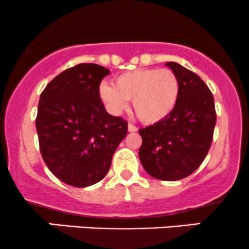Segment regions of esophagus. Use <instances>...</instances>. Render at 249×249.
I'll list each match as a JSON object with an SVG mask.
<instances>
[{"label":"esophagus","mask_w":249,"mask_h":249,"mask_svg":"<svg viewBox=\"0 0 249 249\" xmlns=\"http://www.w3.org/2000/svg\"><path fill=\"white\" fill-rule=\"evenodd\" d=\"M127 130H129V132H137V126H135V125L132 124H129L127 125Z\"/></svg>","instance_id":"esophagus-1"}]
</instances>
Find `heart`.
I'll list each match as a JSON object with an SVG mask.
<instances>
[{
	"mask_svg": "<svg viewBox=\"0 0 249 249\" xmlns=\"http://www.w3.org/2000/svg\"><path fill=\"white\" fill-rule=\"evenodd\" d=\"M99 95L112 114L118 116L132 100L138 118L155 124L174 111L179 95V80L166 68L135 70L117 76L114 85H100Z\"/></svg>",
	"mask_w": 249,
	"mask_h": 249,
	"instance_id": "heart-1",
	"label": "heart"
}]
</instances>
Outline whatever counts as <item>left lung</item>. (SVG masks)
<instances>
[{"mask_svg":"<svg viewBox=\"0 0 249 249\" xmlns=\"http://www.w3.org/2000/svg\"><path fill=\"white\" fill-rule=\"evenodd\" d=\"M165 65L179 80L178 100L166 118L139 130V160L150 176L178 181L193 174L208 154L216 112L214 97L200 76L177 62Z\"/></svg>","mask_w":249,"mask_h":249,"instance_id":"obj_1","label":"left lung"}]
</instances>
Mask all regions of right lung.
<instances>
[{
    "label": "right lung",
    "instance_id": "obj_1",
    "mask_svg": "<svg viewBox=\"0 0 249 249\" xmlns=\"http://www.w3.org/2000/svg\"><path fill=\"white\" fill-rule=\"evenodd\" d=\"M110 74L97 64H79L56 75L40 95L36 131L49 170L78 188L102 181L127 123L104 107L99 85Z\"/></svg>",
    "mask_w": 249,
    "mask_h": 249
}]
</instances>
